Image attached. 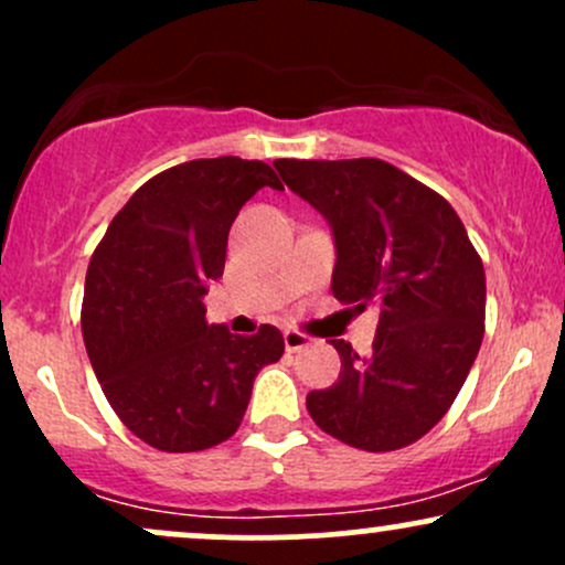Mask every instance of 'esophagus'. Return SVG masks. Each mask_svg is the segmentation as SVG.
I'll return each instance as SVG.
<instances>
[{
  "mask_svg": "<svg viewBox=\"0 0 565 565\" xmlns=\"http://www.w3.org/2000/svg\"><path fill=\"white\" fill-rule=\"evenodd\" d=\"M308 345H310L308 334L295 332V329H287V332H284V348H287L289 353H300V350H305Z\"/></svg>",
  "mask_w": 565,
  "mask_h": 565,
  "instance_id": "obj_1",
  "label": "esophagus"
}]
</instances>
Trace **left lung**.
<instances>
[{"mask_svg":"<svg viewBox=\"0 0 565 565\" xmlns=\"http://www.w3.org/2000/svg\"><path fill=\"white\" fill-rule=\"evenodd\" d=\"M297 196L327 217L340 302L380 310L372 353L334 340L340 380L308 393L323 433L393 451L440 423L483 340L486 274L462 220L436 191L382 159L274 161Z\"/></svg>","mask_w":565,"mask_h":565,"instance_id":"left-lung-1","label":"left lung"}]
</instances>
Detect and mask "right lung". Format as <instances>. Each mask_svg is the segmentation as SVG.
Instances as JSON below:
<instances>
[{
    "mask_svg": "<svg viewBox=\"0 0 565 565\" xmlns=\"http://www.w3.org/2000/svg\"><path fill=\"white\" fill-rule=\"evenodd\" d=\"M284 191L263 161L193 159L132 193L97 244L82 334L119 419L159 451H201L242 425L252 385L284 337L206 323L204 295L225 268L228 231L260 188Z\"/></svg>",
    "mask_w": 565,
    "mask_h": 565,
    "instance_id": "obj_1",
    "label": "right lung"
}]
</instances>
